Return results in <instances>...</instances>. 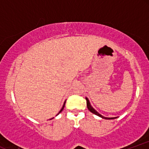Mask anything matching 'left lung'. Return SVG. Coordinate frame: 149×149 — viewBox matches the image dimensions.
Returning a JSON list of instances; mask_svg holds the SVG:
<instances>
[{"label":"left lung","mask_w":149,"mask_h":149,"mask_svg":"<svg viewBox=\"0 0 149 149\" xmlns=\"http://www.w3.org/2000/svg\"><path fill=\"white\" fill-rule=\"evenodd\" d=\"M85 100H86V101H87V107H88V110L90 111V112H92V113H94V114H95V115H97V116H100V117L102 118H104V119H107V120H111V119H115V118H117V117H114V118H107V117H104V116H102V115H101V114L97 112V111L95 110V109H94L93 107H92V106H91V104H90V102H89L88 99L87 98V97H85Z\"/></svg>","instance_id":"left-lung-1"}]
</instances>
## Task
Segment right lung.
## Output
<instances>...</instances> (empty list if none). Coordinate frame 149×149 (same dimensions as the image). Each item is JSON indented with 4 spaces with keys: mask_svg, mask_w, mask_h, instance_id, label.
Returning <instances> with one entry per match:
<instances>
[{
    "mask_svg": "<svg viewBox=\"0 0 149 149\" xmlns=\"http://www.w3.org/2000/svg\"><path fill=\"white\" fill-rule=\"evenodd\" d=\"M65 103H66V101H65V102H64V105H63V107H62V108H61V110L60 111H59V113H58V114H59V113H60L61 112V111H62V110H63V109H64V105H65ZM58 114H57V115H58Z\"/></svg>",
    "mask_w": 149,
    "mask_h": 149,
    "instance_id": "right-lung-1",
    "label": "right lung"
}]
</instances>
